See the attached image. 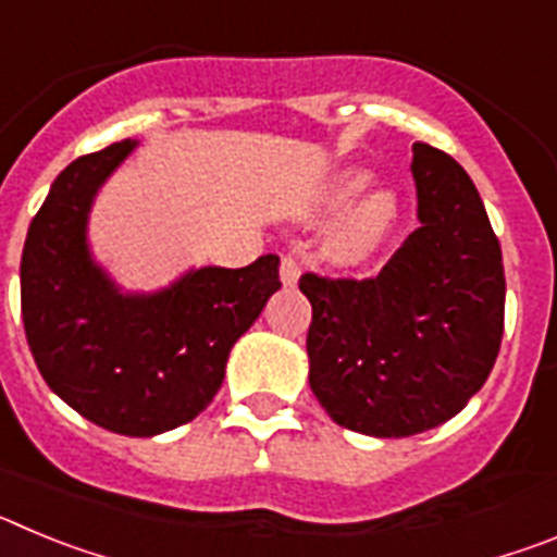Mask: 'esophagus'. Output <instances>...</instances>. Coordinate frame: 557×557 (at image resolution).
Wrapping results in <instances>:
<instances>
[{
    "instance_id": "34e87169",
    "label": "esophagus",
    "mask_w": 557,
    "mask_h": 557,
    "mask_svg": "<svg viewBox=\"0 0 557 557\" xmlns=\"http://www.w3.org/2000/svg\"><path fill=\"white\" fill-rule=\"evenodd\" d=\"M278 273H282L284 287H295V284H298V275H301V268H298V262H295L293 256H284Z\"/></svg>"
}]
</instances>
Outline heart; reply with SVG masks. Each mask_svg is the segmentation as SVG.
Listing matches in <instances>:
<instances>
[{"instance_id": "b5f03b06", "label": "heart", "mask_w": 557, "mask_h": 557, "mask_svg": "<svg viewBox=\"0 0 557 557\" xmlns=\"http://www.w3.org/2000/svg\"><path fill=\"white\" fill-rule=\"evenodd\" d=\"M368 181H371V175L359 166H346V170L334 172L309 200L307 220H323L339 211L368 185ZM396 191L387 189V186H369L332 228L326 239V256L337 264L366 262L368 256L376 253L379 245L387 239L393 223H396Z\"/></svg>"}]
</instances>
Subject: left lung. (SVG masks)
I'll return each instance as SVG.
<instances>
[{
  "label": "left lung",
  "mask_w": 557,
  "mask_h": 557,
  "mask_svg": "<svg viewBox=\"0 0 557 557\" xmlns=\"http://www.w3.org/2000/svg\"><path fill=\"white\" fill-rule=\"evenodd\" d=\"M418 228L376 278L301 275L309 387L334 424L410 437L485 385L505 329V268L480 191L451 156L412 145Z\"/></svg>",
  "instance_id": "left-lung-1"
}]
</instances>
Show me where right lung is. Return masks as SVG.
I'll use <instances>...</instances> for the list:
<instances>
[{"label": "right lung", "instance_id": "obj_1", "mask_svg": "<svg viewBox=\"0 0 557 557\" xmlns=\"http://www.w3.org/2000/svg\"><path fill=\"white\" fill-rule=\"evenodd\" d=\"M136 150L125 139L72 161L49 186L22 253V318L49 391L91 424L152 437L211 405L234 343L282 287L278 256L239 270H186L125 293L88 248L97 191Z\"/></svg>", "mask_w": 557, "mask_h": 557}]
</instances>
